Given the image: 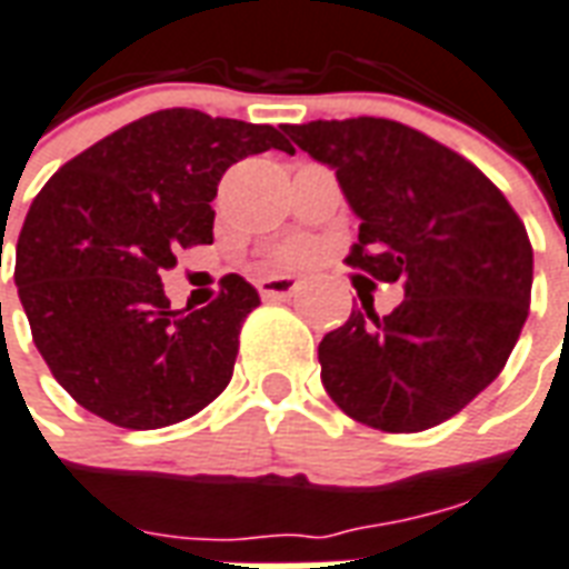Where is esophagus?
Returning a JSON list of instances; mask_svg holds the SVG:
<instances>
[{"label": "esophagus", "mask_w": 569, "mask_h": 569, "mask_svg": "<svg viewBox=\"0 0 569 569\" xmlns=\"http://www.w3.org/2000/svg\"><path fill=\"white\" fill-rule=\"evenodd\" d=\"M301 289V280L292 277V273H277V277H264L259 280V296L264 301H286V298H292Z\"/></svg>", "instance_id": "34e87169"}]
</instances>
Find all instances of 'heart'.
Here are the masks:
<instances>
[{"label": "heart", "mask_w": 569, "mask_h": 569, "mask_svg": "<svg viewBox=\"0 0 569 569\" xmlns=\"http://www.w3.org/2000/svg\"><path fill=\"white\" fill-rule=\"evenodd\" d=\"M301 247H292V250H286V259H298V256H301Z\"/></svg>", "instance_id": "heart-1"}]
</instances>
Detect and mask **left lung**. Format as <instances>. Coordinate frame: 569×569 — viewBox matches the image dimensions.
<instances>
[{"instance_id":"left-lung-1","label":"left lung","mask_w":569,"mask_h":569,"mask_svg":"<svg viewBox=\"0 0 569 569\" xmlns=\"http://www.w3.org/2000/svg\"><path fill=\"white\" fill-rule=\"evenodd\" d=\"M335 171L359 217L347 262L403 301H361L319 343L322 386L356 422L413 435L495 382L528 319L533 250L525 222L456 150L382 117L283 126Z\"/></svg>"}]
</instances>
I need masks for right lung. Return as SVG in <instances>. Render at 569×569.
Returning <instances> with one entry per match:
<instances>
[{
    "instance_id": "right-lung-1",
    "label": "right lung",
    "mask_w": 569,
    "mask_h": 569,
    "mask_svg": "<svg viewBox=\"0 0 569 569\" xmlns=\"http://www.w3.org/2000/svg\"><path fill=\"white\" fill-rule=\"evenodd\" d=\"M292 147L280 129L192 108L147 113L74 156L38 192L14 283L50 373L132 431L183 422L231 380L259 292L229 273L213 305L171 310L159 273L213 243L217 183L238 159Z\"/></svg>"
}]
</instances>
